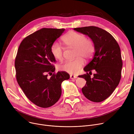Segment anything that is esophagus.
Masks as SVG:
<instances>
[{
  "label": "esophagus",
  "mask_w": 134,
  "mask_h": 134,
  "mask_svg": "<svg viewBox=\"0 0 134 134\" xmlns=\"http://www.w3.org/2000/svg\"><path fill=\"white\" fill-rule=\"evenodd\" d=\"M70 79H75L77 78V76H75V75H70Z\"/></svg>",
  "instance_id": "esophagus-1"
}]
</instances>
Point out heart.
<instances>
[{
	"label": "heart",
	"mask_w": 134,
	"mask_h": 134,
	"mask_svg": "<svg viewBox=\"0 0 134 134\" xmlns=\"http://www.w3.org/2000/svg\"><path fill=\"white\" fill-rule=\"evenodd\" d=\"M62 41L68 48H75V57L77 58L60 65L59 69L69 74H75L84 65V60L82 57L89 59L92 55L94 50L93 43L91 40L87 38L84 35L72 31L67 33ZM51 52L55 59L59 61L63 59V50L59 43L53 44L51 47Z\"/></svg>",
	"instance_id": "obj_1"
}]
</instances>
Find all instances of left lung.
Here are the masks:
<instances>
[{
	"mask_svg": "<svg viewBox=\"0 0 134 134\" xmlns=\"http://www.w3.org/2000/svg\"><path fill=\"white\" fill-rule=\"evenodd\" d=\"M74 29L88 35L94 46V55L84 68L87 74L80 76L87 81L82 93L90 101L101 102L111 96L121 80L122 61L120 46L111 34L100 28L89 26ZM93 69L96 73L92 78L87 71Z\"/></svg>",
	"mask_w": 134,
	"mask_h": 134,
	"instance_id": "obj_1",
	"label": "left lung"
}]
</instances>
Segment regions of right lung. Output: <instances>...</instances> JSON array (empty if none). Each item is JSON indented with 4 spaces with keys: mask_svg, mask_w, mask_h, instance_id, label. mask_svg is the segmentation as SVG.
Here are the masks:
<instances>
[{
    "mask_svg": "<svg viewBox=\"0 0 134 134\" xmlns=\"http://www.w3.org/2000/svg\"><path fill=\"white\" fill-rule=\"evenodd\" d=\"M65 30L42 28L24 38L19 47L15 60L17 82L27 98L41 107H49L58 101L61 84L70 77L65 71L54 73L56 60L51 52ZM52 73L48 78V74Z\"/></svg>",
    "mask_w": 134,
    "mask_h": 134,
    "instance_id": "right-lung-1",
    "label": "right lung"
}]
</instances>
